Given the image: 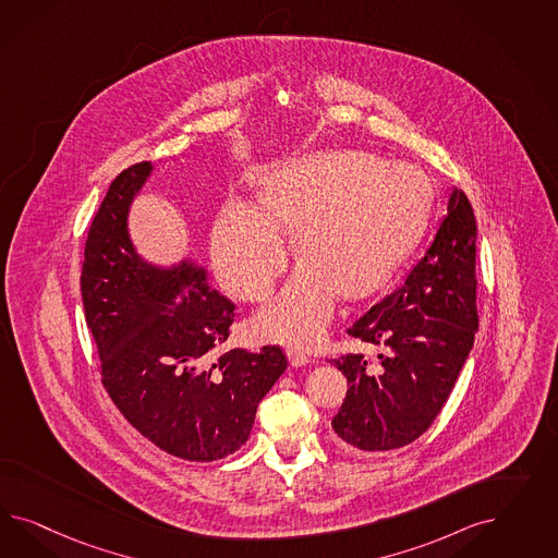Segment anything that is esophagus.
Returning <instances> with one entry per match:
<instances>
[{
  "label": "esophagus",
  "instance_id": "esophagus-1",
  "mask_svg": "<svg viewBox=\"0 0 558 558\" xmlns=\"http://www.w3.org/2000/svg\"><path fill=\"white\" fill-rule=\"evenodd\" d=\"M287 355L288 360H290V364H292V366H296V368L311 362V360H308V355L304 354L301 348H288Z\"/></svg>",
  "mask_w": 558,
  "mask_h": 558
}]
</instances>
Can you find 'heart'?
Masks as SVG:
<instances>
[{
    "instance_id": "b5f03b06",
    "label": "heart",
    "mask_w": 558,
    "mask_h": 558,
    "mask_svg": "<svg viewBox=\"0 0 558 558\" xmlns=\"http://www.w3.org/2000/svg\"><path fill=\"white\" fill-rule=\"evenodd\" d=\"M432 184L405 161L364 151L308 153L264 175L259 206L229 201L213 231L225 288L262 301L287 266V243L301 264L259 317L271 338L313 341L333 317L336 296H366L420 241Z\"/></svg>"
}]
</instances>
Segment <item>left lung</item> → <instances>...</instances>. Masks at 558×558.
I'll list each match as a JSON object with an SVG mask.
<instances>
[{
	"instance_id": "8db88e82",
	"label": "left lung",
	"mask_w": 558,
	"mask_h": 558,
	"mask_svg": "<svg viewBox=\"0 0 558 558\" xmlns=\"http://www.w3.org/2000/svg\"><path fill=\"white\" fill-rule=\"evenodd\" d=\"M474 268L473 206L454 187L432 245L405 282L348 329L352 338L378 345V360L364 354L333 360L350 385L331 422L341 446L395 450L420 438L438 417L473 350Z\"/></svg>"
}]
</instances>
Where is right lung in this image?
<instances>
[{"label":"right lung","mask_w":558,"mask_h":558,"mask_svg":"<svg viewBox=\"0 0 558 558\" xmlns=\"http://www.w3.org/2000/svg\"><path fill=\"white\" fill-rule=\"evenodd\" d=\"M149 161L120 171L85 241L82 299L101 385L135 429L171 457L213 462L239 450L287 371L278 345L220 350L235 304L190 259L159 268L136 254L129 208Z\"/></svg>","instance_id":"1"}]
</instances>
